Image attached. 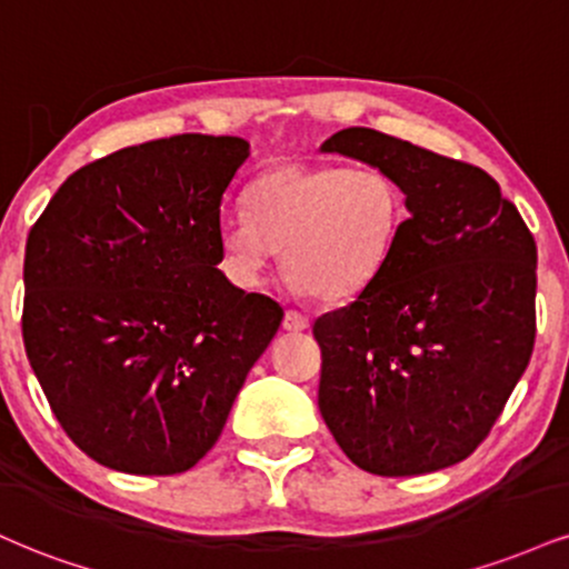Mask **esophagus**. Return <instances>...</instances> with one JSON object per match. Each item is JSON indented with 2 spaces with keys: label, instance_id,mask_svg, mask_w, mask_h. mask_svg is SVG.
Wrapping results in <instances>:
<instances>
[{
  "label": "esophagus",
  "instance_id": "1",
  "mask_svg": "<svg viewBox=\"0 0 569 569\" xmlns=\"http://www.w3.org/2000/svg\"><path fill=\"white\" fill-rule=\"evenodd\" d=\"M307 326H310V318H307L305 312L286 310V315H283V328H286V331H305Z\"/></svg>",
  "mask_w": 569,
  "mask_h": 569
}]
</instances>
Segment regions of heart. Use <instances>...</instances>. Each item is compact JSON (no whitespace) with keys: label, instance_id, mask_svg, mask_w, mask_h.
I'll list each match as a JSON object with an SVG mask.
<instances>
[{"label":"heart","instance_id":"obj_1","mask_svg":"<svg viewBox=\"0 0 569 569\" xmlns=\"http://www.w3.org/2000/svg\"><path fill=\"white\" fill-rule=\"evenodd\" d=\"M400 224L402 193L385 169L280 163L251 182L246 214L219 219V264L254 289L280 249L293 289L339 302L379 276Z\"/></svg>","mask_w":569,"mask_h":569}]
</instances>
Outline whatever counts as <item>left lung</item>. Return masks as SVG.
I'll return each mask as SVG.
<instances>
[{
	"instance_id": "8db88e82",
	"label": "left lung",
	"mask_w": 569,
	"mask_h": 569,
	"mask_svg": "<svg viewBox=\"0 0 569 569\" xmlns=\"http://www.w3.org/2000/svg\"><path fill=\"white\" fill-rule=\"evenodd\" d=\"M385 169L408 217L387 264L320 315L318 408L362 471L413 477L475 453L536 345V238L480 167L366 127L323 142Z\"/></svg>"
}]
</instances>
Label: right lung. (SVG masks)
<instances>
[{
    "instance_id": "1",
    "label": "right lung",
    "mask_w": 569,
    "mask_h": 569,
    "mask_svg": "<svg viewBox=\"0 0 569 569\" xmlns=\"http://www.w3.org/2000/svg\"><path fill=\"white\" fill-rule=\"evenodd\" d=\"M241 137L174 134L81 167L33 222L23 345L54 419L127 475L196 467L283 307L224 278L217 224Z\"/></svg>"
}]
</instances>
